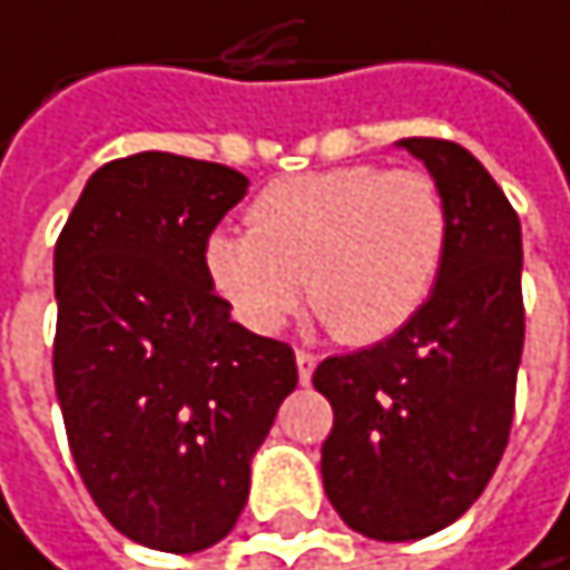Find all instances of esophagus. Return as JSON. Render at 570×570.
<instances>
[{
	"instance_id": "esophagus-1",
	"label": "esophagus",
	"mask_w": 570,
	"mask_h": 570,
	"mask_svg": "<svg viewBox=\"0 0 570 570\" xmlns=\"http://www.w3.org/2000/svg\"><path fill=\"white\" fill-rule=\"evenodd\" d=\"M314 371H317V357H314L311 351H297V374H301V384H311Z\"/></svg>"
}]
</instances>
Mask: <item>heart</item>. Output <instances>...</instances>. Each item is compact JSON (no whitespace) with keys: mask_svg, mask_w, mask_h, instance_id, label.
I'll list each match as a JSON object with an SVG mask.
<instances>
[{"mask_svg":"<svg viewBox=\"0 0 570 570\" xmlns=\"http://www.w3.org/2000/svg\"><path fill=\"white\" fill-rule=\"evenodd\" d=\"M249 233L213 229L203 266L239 324L273 334L301 304L341 344H377L431 301L448 246L451 206L421 169L377 163L276 179L246 209Z\"/></svg>","mask_w":570,"mask_h":570,"instance_id":"obj_1","label":"heart"}]
</instances>
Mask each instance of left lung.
<instances>
[{
  "label": "left lung",
  "mask_w": 570,
  "mask_h": 570,
  "mask_svg": "<svg viewBox=\"0 0 570 570\" xmlns=\"http://www.w3.org/2000/svg\"><path fill=\"white\" fill-rule=\"evenodd\" d=\"M401 146L428 163L451 206L441 279L394 337L314 371L334 407L324 491L374 541L428 538L481 498L508 448L524 347L514 206L464 146L431 136Z\"/></svg>",
  "instance_id": "1"
}]
</instances>
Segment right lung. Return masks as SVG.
Returning <instances> with one entry per match:
<instances>
[{
	"label": "right lung",
	"instance_id": "obj_1",
	"mask_svg": "<svg viewBox=\"0 0 570 570\" xmlns=\"http://www.w3.org/2000/svg\"><path fill=\"white\" fill-rule=\"evenodd\" d=\"M229 166L136 153L99 166L56 239L52 377L79 478L136 544L223 541L249 458L297 387L294 347L229 321L206 236L246 196Z\"/></svg>",
	"mask_w": 570,
	"mask_h": 570
}]
</instances>
